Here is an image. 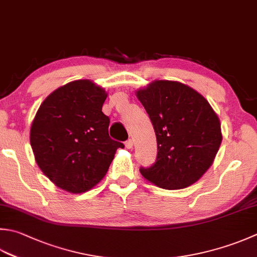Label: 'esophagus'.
<instances>
[{"label": "esophagus", "mask_w": 257, "mask_h": 257, "mask_svg": "<svg viewBox=\"0 0 257 257\" xmlns=\"http://www.w3.org/2000/svg\"><path fill=\"white\" fill-rule=\"evenodd\" d=\"M133 145H134V143H133V140L132 139H128L127 142L124 143V146H125V148H128V149H130V148H133Z\"/></svg>", "instance_id": "1"}]
</instances>
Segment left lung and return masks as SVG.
I'll return each mask as SVG.
<instances>
[{
  "label": "left lung",
  "instance_id": "obj_1",
  "mask_svg": "<svg viewBox=\"0 0 257 257\" xmlns=\"http://www.w3.org/2000/svg\"><path fill=\"white\" fill-rule=\"evenodd\" d=\"M157 138V158L140 173L164 189L188 187L213 164L222 143L219 119L207 100L180 82L159 80L138 90Z\"/></svg>",
  "mask_w": 257,
  "mask_h": 257
}]
</instances>
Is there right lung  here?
I'll list each match as a JSON object with an SVG mask.
<instances>
[{"mask_svg": "<svg viewBox=\"0 0 257 257\" xmlns=\"http://www.w3.org/2000/svg\"><path fill=\"white\" fill-rule=\"evenodd\" d=\"M107 93L89 80L53 91L40 105L30 142L43 174L58 187L80 194L107 174L122 143L109 137L110 119L102 112Z\"/></svg>", "mask_w": 257, "mask_h": 257, "instance_id": "add662e5", "label": "right lung"}]
</instances>
